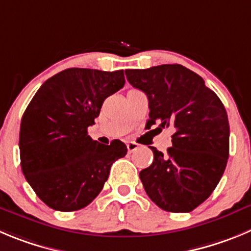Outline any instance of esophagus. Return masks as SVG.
<instances>
[{
  "instance_id": "esophagus-1",
  "label": "esophagus",
  "mask_w": 251,
  "mask_h": 251,
  "mask_svg": "<svg viewBox=\"0 0 251 251\" xmlns=\"http://www.w3.org/2000/svg\"><path fill=\"white\" fill-rule=\"evenodd\" d=\"M126 146H127L128 152H132V151H135V150L139 149L140 145H137L136 142H127V144H126Z\"/></svg>"
}]
</instances>
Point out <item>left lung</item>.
<instances>
[{
    "label": "left lung",
    "instance_id": "1",
    "mask_svg": "<svg viewBox=\"0 0 251 251\" xmlns=\"http://www.w3.org/2000/svg\"><path fill=\"white\" fill-rule=\"evenodd\" d=\"M149 99L146 127H172L167 153L151 147L153 162L140 172L147 196L161 209L188 213L221 181L229 157L226 107L198 74L181 64L125 70ZM156 128V130H157Z\"/></svg>",
    "mask_w": 251,
    "mask_h": 251
}]
</instances>
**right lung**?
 <instances>
[{"label": "right lung", "instance_id": "obj_1", "mask_svg": "<svg viewBox=\"0 0 251 251\" xmlns=\"http://www.w3.org/2000/svg\"><path fill=\"white\" fill-rule=\"evenodd\" d=\"M125 84L123 70L69 68L38 89L22 116L21 167L49 208L74 212L101 192L112 163L127 153L120 140H91L94 124L107 97Z\"/></svg>", "mask_w": 251, "mask_h": 251}]
</instances>
